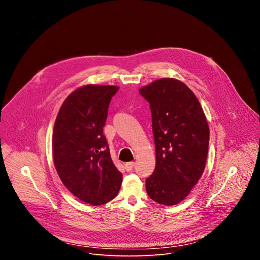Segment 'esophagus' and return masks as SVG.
Returning <instances> with one entry per match:
<instances>
[{
  "label": "esophagus",
  "instance_id": "esophagus-1",
  "mask_svg": "<svg viewBox=\"0 0 260 260\" xmlns=\"http://www.w3.org/2000/svg\"><path fill=\"white\" fill-rule=\"evenodd\" d=\"M134 166H135V162H134V161H129V162H126V164H125V170H126L127 172H131V171L133 170Z\"/></svg>",
  "mask_w": 260,
  "mask_h": 260
}]
</instances>
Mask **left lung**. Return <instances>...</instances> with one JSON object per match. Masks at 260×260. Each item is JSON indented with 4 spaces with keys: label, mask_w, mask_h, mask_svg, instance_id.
Returning <instances> with one entry per match:
<instances>
[{
    "label": "left lung",
    "mask_w": 260,
    "mask_h": 260,
    "mask_svg": "<svg viewBox=\"0 0 260 260\" xmlns=\"http://www.w3.org/2000/svg\"><path fill=\"white\" fill-rule=\"evenodd\" d=\"M139 92L150 104L156 155L146 191L156 203L173 206L190 193L204 173L208 121L196 94L177 79L155 80Z\"/></svg>",
    "instance_id": "left-lung-1"
}]
</instances>
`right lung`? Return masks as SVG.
I'll use <instances>...</instances> for the list:
<instances>
[{
  "label": "right lung",
  "instance_id": "right-lung-1",
  "mask_svg": "<svg viewBox=\"0 0 260 260\" xmlns=\"http://www.w3.org/2000/svg\"><path fill=\"white\" fill-rule=\"evenodd\" d=\"M114 85L87 84L62 103L53 127L56 172L67 189L86 204L104 205L119 192L122 174L111 159L103 127Z\"/></svg>",
  "mask_w": 260,
  "mask_h": 260
}]
</instances>
